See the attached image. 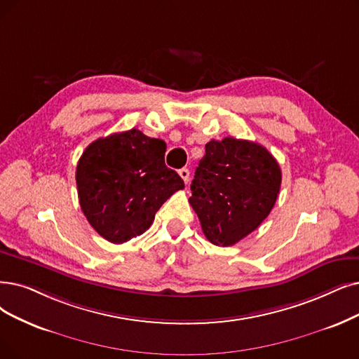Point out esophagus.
Returning <instances> with one entry per match:
<instances>
[{"label":"esophagus","mask_w":359,"mask_h":359,"mask_svg":"<svg viewBox=\"0 0 359 359\" xmlns=\"http://www.w3.org/2000/svg\"><path fill=\"white\" fill-rule=\"evenodd\" d=\"M180 177L184 180L185 184H189V181H190V170L187 168L180 169Z\"/></svg>","instance_id":"esophagus-1"}]
</instances>
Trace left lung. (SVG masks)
Listing matches in <instances>:
<instances>
[{
    "label": "left lung",
    "mask_w": 359,
    "mask_h": 359,
    "mask_svg": "<svg viewBox=\"0 0 359 359\" xmlns=\"http://www.w3.org/2000/svg\"><path fill=\"white\" fill-rule=\"evenodd\" d=\"M205 150L191 182L190 205L212 245L233 246L274 208L281 169L264 146L248 140H210Z\"/></svg>",
    "instance_id": "left-lung-1"
}]
</instances>
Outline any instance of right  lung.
<instances>
[{"mask_svg": "<svg viewBox=\"0 0 359 359\" xmlns=\"http://www.w3.org/2000/svg\"><path fill=\"white\" fill-rule=\"evenodd\" d=\"M166 144L133 130L98 138L76 166L79 205L88 222L114 245L141 236L184 181L165 165Z\"/></svg>", "mask_w": 359, "mask_h": 359, "instance_id": "obj_1", "label": "right lung"}]
</instances>
